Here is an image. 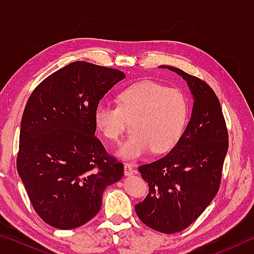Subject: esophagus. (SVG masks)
Returning a JSON list of instances; mask_svg holds the SVG:
<instances>
[{"instance_id":"obj_1","label":"esophagus","mask_w":254,"mask_h":254,"mask_svg":"<svg viewBox=\"0 0 254 254\" xmlns=\"http://www.w3.org/2000/svg\"><path fill=\"white\" fill-rule=\"evenodd\" d=\"M133 174H134V169L132 168V166L130 165V163H126V165H124V175L131 176Z\"/></svg>"}]
</instances>
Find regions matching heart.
Segmentation results:
<instances>
[{
	"mask_svg": "<svg viewBox=\"0 0 254 254\" xmlns=\"http://www.w3.org/2000/svg\"><path fill=\"white\" fill-rule=\"evenodd\" d=\"M117 98L118 106L98 103L94 123L107 140L119 141L132 121L133 133L120 145L119 156L136 159L151 149L162 153L177 144L188 117L183 92L144 80L123 89Z\"/></svg>",
	"mask_w": 254,
	"mask_h": 254,
	"instance_id": "heart-1",
	"label": "heart"
}]
</instances>
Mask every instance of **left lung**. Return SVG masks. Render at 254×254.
Returning <instances> with one entry per match:
<instances>
[{
	"label": "left lung",
	"instance_id": "1",
	"mask_svg": "<svg viewBox=\"0 0 254 254\" xmlns=\"http://www.w3.org/2000/svg\"><path fill=\"white\" fill-rule=\"evenodd\" d=\"M161 67L187 81L194 105L190 121L171 151L137 168L150 189L135 212L150 229L173 234L197 220L217 194L229 133L220 101L206 81L179 68Z\"/></svg>",
	"mask_w": 254,
	"mask_h": 254
}]
</instances>
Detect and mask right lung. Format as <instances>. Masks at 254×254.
I'll return each instance as SVG.
<instances>
[{"instance_id":"obj_1","label":"right lung","mask_w":254,"mask_h":254,"mask_svg":"<svg viewBox=\"0 0 254 254\" xmlns=\"http://www.w3.org/2000/svg\"><path fill=\"white\" fill-rule=\"evenodd\" d=\"M126 78L119 69L75 62L34 88L24 107L16 168L36 213L60 230L100 212L105 188L124 166L95 136L94 109Z\"/></svg>"}]
</instances>
